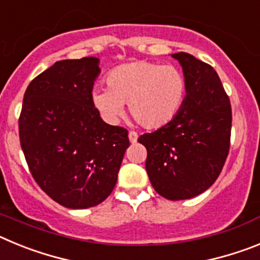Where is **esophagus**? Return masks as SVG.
<instances>
[{
  "label": "esophagus",
  "instance_id": "1",
  "mask_svg": "<svg viewBox=\"0 0 260 260\" xmlns=\"http://www.w3.org/2000/svg\"><path fill=\"white\" fill-rule=\"evenodd\" d=\"M128 139H130V142L132 143H135V142L138 141V134L135 132H130L128 133Z\"/></svg>",
  "mask_w": 260,
  "mask_h": 260
}]
</instances>
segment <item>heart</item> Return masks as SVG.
Returning <instances> with one entry per match:
<instances>
[{
	"mask_svg": "<svg viewBox=\"0 0 260 260\" xmlns=\"http://www.w3.org/2000/svg\"><path fill=\"white\" fill-rule=\"evenodd\" d=\"M107 88H95L91 103L105 122L114 125L128 112L143 127L155 130L173 121L182 108L187 84L173 65L135 61L119 65L105 77Z\"/></svg>",
	"mask_w": 260,
	"mask_h": 260,
	"instance_id": "1",
	"label": "heart"
}]
</instances>
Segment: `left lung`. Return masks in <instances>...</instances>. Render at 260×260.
Listing matches in <instances>:
<instances>
[{
    "label": "left lung",
    "mask_w": 260,
    "mask_h": 260,
    "mask_svg": "<svg viewBox=\"0 0 260 260\" xmlns=\"http://www.w3.org/2000/svg\"><path fill=\"white\" fill-rule=\"evenodd\" d=\"M180 62L187 91L173 121L146 133V171L156 192L169 201L194 198L213 185L231 147L232 107L212 66L189 53L172 54Z\"/></svg>",
    "instance_id": "1"
}]
</instances>
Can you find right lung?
I'll return each instance as SVG.
<instances>
[{
  "instance_id": "add662e5",
  "label": "right lung",
  "mask_w": 260,
  "mask_h": 260,
  "mask_svg": "<svg viewBox=\"0 0 260 260\" xmlns=\"http://www.w3.org/2000/svg\"><path fill=\"white\" fill-rule=\"evenodd\" d=\"M99 58L57 61L28 84L19 139L29 172L63 207L88 208L109 197L117 182L127 130L105 123L91 103Z\"/></svg>"
}]
</instances>
